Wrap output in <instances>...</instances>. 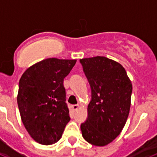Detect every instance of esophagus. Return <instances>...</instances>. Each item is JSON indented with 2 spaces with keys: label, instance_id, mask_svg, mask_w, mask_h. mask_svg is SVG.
<instances>
[{
  "label": "esophagus",
  "instance_id": "obj_1",
  "mask_svg": "<svg viewBox=\"0 0 157 157\" xmlns=\"http://www.w3.org/2000/svg\"><path fill=\"white\" fill-rule=\"evenodd\" d=\"M79 108V106L78 105H72V109H73V111H76V110H78Z\"/></svg>",
  "mask_w": 157,
  "mask_h": 157
}]
</instances>
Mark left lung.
I'll list each match as a JSON object with an SVG mask.
<instances>
[{"instance_id":"obj_1","label":"left lung","mask_w":157,"mask_h":157,"mask_svg":"<svg viewBox=\"0 0 157 157\" xmlns=\"http://www.w3.org/2000/svg\"><path fill=\"white\" fill-rule=\"evenodd\" d=\"M80 63L92 91L87 119L81 124L84 140L94 146L111 143L122 132L131 107L132 84L122 65L103 56Z\"/></svg>"}]
</instances>
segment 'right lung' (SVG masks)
I'll list each match as a JSON object with an SVG mask.
<instances>
[{
    "label": "right lung",
    "mask_w": 157,
    "mask_h": 157,
    "mask_svg": "<svg viewBox=\"0 0 157 157\" xmlns=\"http://www.w3.org/2000/svg\"><path fill=\"white\" fill-rule=\"evenodd\" d=\"M76 59L46 58L29 67L19 81L21 118L32 138L42 145L58 142L71 120L63 80Z\"/></svg>",
    "instance_id": "right-lung-1"
}]
</instances>
